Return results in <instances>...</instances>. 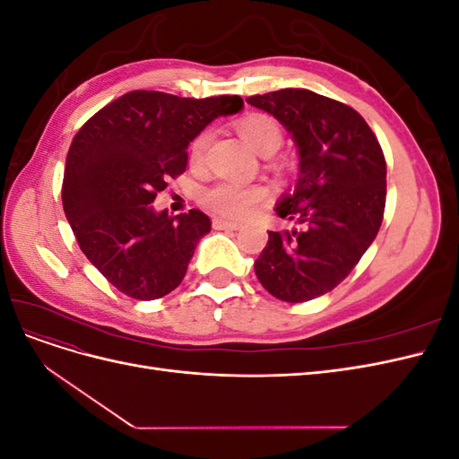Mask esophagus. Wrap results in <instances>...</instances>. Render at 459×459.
Masks as SVG:
<instances>
[{
	"instance_id": "obj_1",
	"label": "esophagus",
	"mask_w": 459,
	"mask_h": 459,
	"mask_svg": "<svg viewBox=\"0 0 459 459\" xmlns=\"http://www.w3.org/2000/svg\"><path fill=\"white\" fill-rule=\"evenodd\" d=\"M212 228L214 230H239L241 226L235 224V221H226V220H220V218H214L212 220Z\"/></svg>"
}]
</instances>
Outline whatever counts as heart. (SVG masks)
<instances>
[{
	"label": "heart",
	"mask_w": 459,
	"mask_h": 459,
	"mask_svg": "<svg viewBox=\"0 0 459 459\" xmlns=\"http://www.w3.org/2000/svg\"><path fill=\"white\" fill-rule=\"evenodd\" d=\"M239 135L260 155H272L283 143V130L273 117L264 113H251L235 122ZM208 132L199 134L191 142V159L197 160L208 145ZM266 199V189L262 186H239L231 182H220L206 187L201 193V204L208 212L228 220H241L251 214Z\"/></svg>",
	"instance_id": "b5f03b06"
}]
</instances>
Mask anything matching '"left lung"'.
I'll return each instance as SVG.
<instances>
[{"instance_id":"obj_1","label":"left lung","mask_w":459,"mask_h":459,"mask_svg":"<svg viewBox=\"0 0 459 459\" xmlns=\"http://www.w3.org/2000/svg\"><path fill=\"white\" fill-rule=\"evenodd\" d=\"M293 135L300 176L275 206L295 230L268 231L255 262L262 287L285 302H307L335 289L377 238L386 197V164L359 113L310 90L253 95Z\"/></svg>"}]
</instances>
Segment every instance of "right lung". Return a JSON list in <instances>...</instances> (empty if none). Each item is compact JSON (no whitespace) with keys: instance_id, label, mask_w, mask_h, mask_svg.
<instances>
[{"instance_id":"add662e5","label":"right lung","mask_w":459,"mask_h":459,"mask_svg":"<svg viewBox=\"0 0 459 459\" xmlns=\"http://www.w3.org/2000/svg\"><path fill=\"white\" fill-rule=\"evenodd\" d=\"M243 108L239 95L189 100L135 90L78 130L66 155L63 208L82 253L120 293L169 295L187 272L211 218L157 212L151 203L187 166V145L218 117Z\"/></svg>"}]
</instances>
